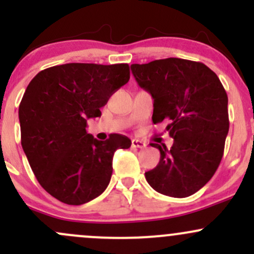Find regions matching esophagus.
I'll list each match as a JSON object with an SVG mask.
<instances>
[{"instance_id": "esophagus-1", "label": "esophagus", "mask_w": 254, "mask_h": 254, "mask_svg": "<svg viewBox=\"0 0 254 254\" xmlns=\"http://www.w3.org/2000/svg\"><path fill=\"white\" fill-rule=\"evenodd\" d=\"M131 146L132 147H136V148H145L146 147V143L141 141V140H137V139H134L131 141Z\"/></svg>"}]
</instances>
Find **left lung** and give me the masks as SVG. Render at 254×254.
Returning a JSON list of instances; mask_svg holds the SVG:
<instances>
[{
    "instance_id": "8db88e82",
    "label": "left lung",
    "mask_w": 254,
    "mask_h": 254,
    "mask_svg": "<svg viewBox=\"0 0 254 254\" xmlns=\"http://www.w3.org/2000/svg\"><path fill=\"white\" fill-rule=\"evenodd\" d=\"M141 88L153 98L152 122L168 120L173 146L151 143L161 158L145 173L156 191L187 198L203 188L216 172L229 132L227 94L216 73L198 61L168 58L132 64Z\"/></svg>"
}]
</instances>
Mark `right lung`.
I'll list each match as a JSON object with an SVG mask.
<instances>
[{"instance_id": "add662e5", "label": "right lung", "mask_w": 254, "mask_h": 254, "mask_svg": "<svg viewBox=\"0 0 254 254\" xmlns=\"http://www.w3.org/2000/svg\"><path fill=\"white\" fill-rule=\"evenodd\" d=\"M129 78L127 64L72 63L45 68L28 84L19 104L20 142L35 178L58 200L81 205L108 187L114 152L131 141L119 134L98 141L87 132V119L101 117Z\"/></svg>"}]
</instances>
